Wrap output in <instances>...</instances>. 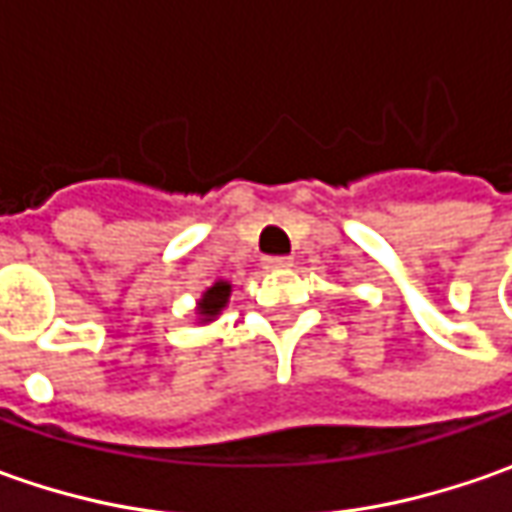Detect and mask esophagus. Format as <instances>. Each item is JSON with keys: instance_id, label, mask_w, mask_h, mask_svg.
Here are the masks:
<instances>
[{"instance_id": "obj_1", "label": "esophagus", "mask_w": 512, "mask_h": 512, "mask_svg": "<svg viewBox=\"0 0 512 512\" xmlns=\"http://www.w3.org/2000/svg\"><path fill=\"white\" fill-rule=\"evenodd\" d=\"M290 265H293V262H290L287 256H265V259H262V267H265V270H285V267Z\"/></svg>"}]
</instances>
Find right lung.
<instances>
[{
    "mask_svg": "<svg viewBox=\"0 0 512 512\" xmlns=\"http://www.w3.org/2000/svg\"><path fill=\"white\" fill-rule=\"evenodd\" d=\"M230 293H233V285L227 279H216L213 285L207 287L205 293L196 299V322L199 325H210L222 316V310L230 302Z\"/></svg>",
    "mask_w": 512,
    "mask_h": 512,
    "instance_id": "obj_1",
    "label": "right lung"
}]
</instances>
